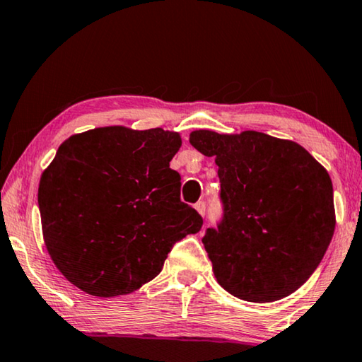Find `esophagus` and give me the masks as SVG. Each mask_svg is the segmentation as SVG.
Segmentation results:
<instances>
[{
	"label": "esophagus",
	"instance_id": "obj_1",
	"mask_svg": "<svg viewBox=\"0 0 362 362\" xmlns=\"http://www.w3.org/2000/svg\"><path fill=\"white\" fill-rule=\"evenodd\" d=\"M194 208H197V211H198L202 216L206 214V202H198L197 204H194Z\"/></svg>",
	"mask_w": 362,
	"mask_h": 362
}]
</instances>
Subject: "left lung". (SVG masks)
I'll use <instances>...</instances> for the list:
<instances>
[{
    "label": "left lung",
    "mask_w": 362,
    "mask_h": 362,
    "mask_svg": "<svg viewBox=\"0 0 362 362\" xmlns=\"http://www.w3.org/2000/svg\"><path fill=\"white\" fill-rule=\"evenodd\" d=\"M219 165L222 216L203 237L222 288L245 301L288 296L311 277L335 230L327 170L295 141L262 132H192Z\"/></svg>",
    "instance_id": "8db88e82"
}]
</instances>
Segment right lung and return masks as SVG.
I'll list each match as a JSON object with an SVG mask.
<instances>
[{"mask_svg": "<svg viewBox=\"0 0 362 362\" xmlns=\"http://www.w3.org/2000/svg\"><path fill=\"white\" fill-rule=\"evenodd\" d=\"M182 145L163 129L101 127L72 135L38 187L43 237L56 267L93 296L139 290L163 271L203 217L180 199L169 168Z\"/></svg>", "mask_w": 362, "mask_h": 362, "instance_id": "right-lung-1", "label": "right lung"}]
</instances>
